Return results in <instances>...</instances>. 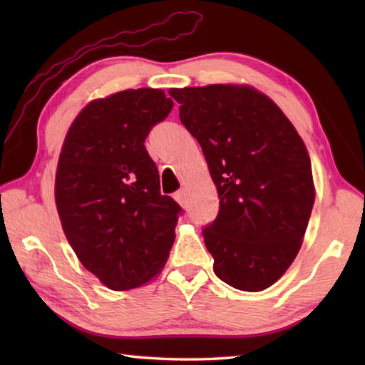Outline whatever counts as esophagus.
Masks as SVG:
<instances>
[{
    "label": "esophagus",
    "instance_id": "1",
    "mask_svg": "<svg viewBox=\"0 0 365 365\" xmlns=\"http://www.w3.org/2000/svg\"><path fill=\"white\" fill-rule=\"evenodd\" d=\"M174 197H175V200H177V202L180 204V205H185V204H187V192H185V190H183V188H182V190H178V191L175 192V195H174Z\"/></svg>",
    "mask_w": 365,
    "mask_h": 365
}]
</instances>
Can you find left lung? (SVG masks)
Returning a JSON list of instances; mask_svg holds the SVG:
<instances>
[{
  "label": "left lung",
  "mask_w": 365,
  "mask_h": 365,
  "mask_svg": "<svg viewBox=\"0 0 365 365\" xmlns=\"http://www.w3.org/2000/svg\"><path fill=\"white\" fill-rule=\"evenodd\" d=\"M197 139L220 212L202 229L221 281L245 292L273 285L306 234L315 191L311 158L279 106L247 86L170 89Z\"/></svg>",
  "instance_id": "8db88e82"
}]
</instances>
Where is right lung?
<instances>
[{
  "label": "right lung",
  "mask_w": 365,
  "mask_h": 365,
  "mask_svg": "<svg viewBox=\"0 0 365 365\" xmlns=\"http://www.w3.org/2000/svg\"><path fill=\"white\" fill-rule=\"evenodd\" d=\"M174 102L160 89H128L91 102L59 155L54 197L83 267L108 289L157 276L169 257L182 207L160 192L144 141Z\"/></svg>",
  "instance_id": "right-lung-1"
}]
</instances>
